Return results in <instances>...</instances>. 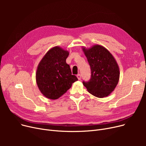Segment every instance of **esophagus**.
I'll use <instances>...</instances> for the list:
<instances>
[{"instance_id":"1","label":"esophagus","mask_w":146,"mask_h":146,"mask_svg":"<svg viewBox=\"0 0 146 146\" xmlns=\"http://www.w3.org/2000/svg\"><path fill=\"white\" fill-rule=\"evenodd\" d=\"M77 78H78V79L79 80H80V79H81V78H82V77H81V75H80V74H78L77 75Z\"/></svg>"}]
</instances>
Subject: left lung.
<instances>
[{
    "mask_svg": "<svg viewBox=\"0 0 146 146\" xmlns=\"http://www.w3.org/2000/svg\"><path fill=\"white\" fill-rule=\"evenodd\" d=\"M91 69V79L83 82L89 92L102 98L109 96L118 85L119 68L116 60L104 46L95 44L89 48L82 47Z\"/></svg>",
    "mask_w": 146,
    "mask_h": 146,
    "instance_id": "8db88e82",
    "label": "left lung"
}]
</instances>
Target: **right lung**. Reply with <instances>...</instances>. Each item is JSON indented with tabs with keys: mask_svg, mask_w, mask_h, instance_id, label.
Listing matches in <instances>:
<instances>
[{
	"mask_svg": "<svg viewBox=\"0 0 146 146\" xmlns=\"http://www.w3.org/2000/svg\"><path fill=\"white\" fill-rule=\"evenodd\" d=\"M69 52L59 46L50 49L38 65L36 82L41 94L47 98L57 99L78 80L72 74L70 66L66 63Z\"/></svg>",
	"mask_w": 146,
	"mask_h": 146,
	"instance_id": "obj_1",
	"label": "right lung"
}]
</instances>
